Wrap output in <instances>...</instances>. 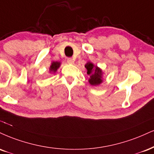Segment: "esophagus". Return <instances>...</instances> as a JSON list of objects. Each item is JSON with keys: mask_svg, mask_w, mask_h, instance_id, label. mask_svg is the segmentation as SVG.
Returning a JSON list of instances; mask_svg holds the SVG:
<instances>
[{"mask_svg": "<svg viewBox=\"0 0 154 154\" xmlns=\"http://www.w3.org/2000/svg\"><path fill=\"white\" fill-rule=\"evenodd\" d=\"M67 63L69 64H73L75 63V60L72 58H68L67 59Z\"/></svg>", "mask_w": 154, "mask_h": 154, "instance_id": "obj_1", "label": "esophagus"}]
</instances>
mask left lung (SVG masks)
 Listing matches in <instances>:
<instances>
[{
    "mask_svg": "<svg viewBox=\"0 0 154 154\" xmlns=\"http://www.w3.org/2000/svg\"><path fill=\"white\" fill-rule=\"evenodd\" d=\"M88 70L87 74L89 75L88 82L91 85L97 86L103 82V72L100 68L95 65L91 62H88L85 65Z\"/></svg>",
    "mask_w": 154,
    "mask_h": 154,
    "instance_id": "obj_1",
    "label": "left lung"
}]
</instances>
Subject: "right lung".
<instances>
[{
  "label": "right lung",
  "mask_w": 154,
  "mask_h": 154,
  "mask_svg": "<svg viewBox=\"0 0 154 154\" xmlns=\"http://www.w3.org/2000/svg\"><path fill=\"white\" fill-rule=\"evenodd\" d=\"M61 65V63L59 62H52L51 64V66L49 67V72H54L55 73L59 69Z\"/></svg>",
  "instance_id": "1"
}]
</instances>
